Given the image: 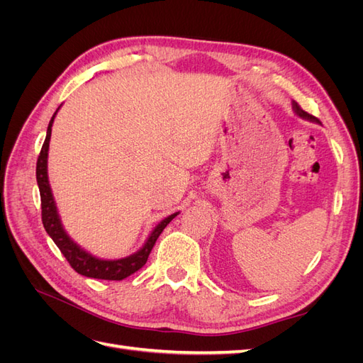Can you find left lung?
<instances>
[{"mask_svg":"<svg viewBox=\"0 0 363 363\" xmlns=\"http://www.w3.org/2000/svg\"><path fill=\"white\" fill-rule=\"evenodd\" d=\"M292 108H294L295 115H298L300 118H303V119H307V121H312V123H320V119L315 118V116H312V115H309V113H307V112H304L303 108L298 106V103L292 101Z\"/></svg>","mask_w":363,"mask_h":363,"instance_id":"8db88e82","label":"left lung"}]
</instances>
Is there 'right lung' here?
Instances as JSON below:
<instances>
[{
  "label": "right lung",
  "mask_w": 363,
  "mask_h": 363,
  "mask_svg": "<svg viewBox=\"0 0 363 363\" xmlns=\"http://www.w3.org/2000/svg\"><path fill=\"white\" fill-rule=\"evenodd\" d=\"M59 108L54 112L50 121L48 128H47V138H45V142H43L40 155L36 163V180L39 186V192H40L43 227H45L47 233L54 240V244L59 247L62 255L67 257L74 271L82 274L84 277H92V279H100V280H124L125 277L131 276V274L136 272L138 269H140L145 265L150 252L152 247H155L157 238L163 232V228L179 215V212H175L168 218H164L163 221H160L155 227V230H152L151 235L145 240V244L142 245V248L138 250L135 255L123 257V259L106 260V259L95 257L91 255V252L83 250L79 244L74 242V240L69 238V235L65 232V228L62 225L60 216L57 212V206H56V201H54L51 186L48 182V148H50V139H51V127L54 123V118H56L59 112Z\"/></svg>",
  "instance_id": "1"
}]
</instances>
